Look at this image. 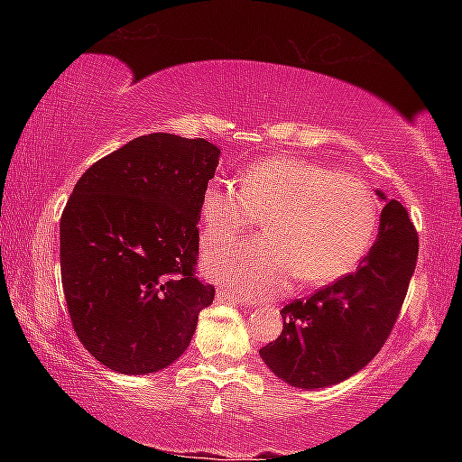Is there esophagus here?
Returning <instances> with one entry per match:
<instances>
[{"mask_svg": "<svg viewBox=\"0 0 462 462\" xmlns=\"http://www.w3.org/2000/svg\"><path fill=\"white\" fill-rule=\"evenodd\" d=\"M216 301H217V303H222V306H234V303H236V297H232L230 293L217 291V295H216Z\"/></svg>", "mask_w": 462, "mask_h": 462, "instance_id": "1", "label": "esophagus"}]
</instances>
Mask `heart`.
<instances>
[{
  "label": "heart",
  "instance_id": "1",
  "mask_svg": "<svg viewBox=\"0 0 462 462\" xmlns=\"http://www.w3.org/2000/svg\"><path fill=\"white\" fill-rule=\"evenodd\" d=\"M203 246H220L261 217L263 236L203 259L209 279L246 300L285 291L297 277L319 287L346 277L369 250L379 212L355 175L297 156H271L230 183L212 181L199 198Z\"/></svg>",
  "mask_w": 462,
  "mask_h": 462
}]
</instances>
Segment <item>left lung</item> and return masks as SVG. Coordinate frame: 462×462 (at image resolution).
I'll list each match as a JSON object with an SVG mask.
<instances>
[{"instance_id": "1", "label": "left lung", "mask_w": 462, "mask_h": 462, "mask_svg": "<svg viewBox=\"0 0 462 462\" xmlns=\"http://www.w3.org/2000/svg\"><path fill=\"white\" fill-rule=\"evenodd\" d=\"M383 201L379 234L358 269L281 310L283 332L259 350L287 385L330 387L346 381L379 353L400 314L416 269L418 234L397 199Z\"/></svg>"}]
</instances>
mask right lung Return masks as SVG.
<instances>
[{"label": "right lung", "mask_w": 462, "mask_h": 462, "mask_svg": "<svg viewBox=\"0 0 462 462\" xmlns=\"http://www.w3.org/2000/svg\"><path fill=\"white\" fill-rule=\"evenodd\" d=\"M217 162L208 140L156 132L77 181L60 217L62 291L81 344L107 369H167L212 306L216 289L193 273L199 198Z\"/></svg>", "instance_id": "add662e5"}]
</instances>
